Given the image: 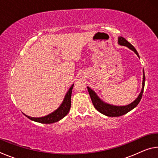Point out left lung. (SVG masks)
<instances>
[{
    "mask_svg": "<svg viewBox=\"0 0 158 158\" xmlns=\"http://www.w3.org/2000/svg\"><path fill=\"white\" fill-rule=\"evenodd\" d=\"M118 44L121 46H125L129 48L130 49L133 51L137 56L139 58V56L138 54V52L135 47H134L132 44H131L129 42L127 41L124 37H118ZM144 85H145V74H144V71L143 69V81H142V89H141V92L139 95H138L137 99H135L132 102L125 106H116V105H112L110 104L106 103L105 102L102 100L101 99L98 97V95L96 94L94 90H92L90 87L88 86L87 89L89 90V95L90 99H91L92 102L93 106H95V108L97 110L100 112L101 114L105 115L106 116L109 117H117V116H121L124 115L125 114L128 113V112L132 110L134 108H135L136 106L138 105V104L139 103L141 98H142V94L143 92L144 89Z\"/></svg>",
    "mask_w": 158,
    "mask_h": 158,
    "instance_id": "1",
    "label": "left lung"
}]
</instances>
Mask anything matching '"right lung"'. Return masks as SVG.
I'll return each mask as SVG.
<instances>
[{"mask_svg":"<svg viewBox=\"0 0 158 158\" xmlns=\"http://www.w3.org/2000/svg\"><path fill=\"white\" fill-rule=\"evenodd\" d=\"M74 86V84L71 85L69 88L68 91L67 92L66 95H65V98L63 99V101L61 103L59 107L57 109H56L52 113L47 115V116L43 117L40 118H35V117H31L28 116L27 115L24 114L25 116L28 118L29 119L32 120V121H35L37 123H44V124H50L59 121L60 120L63 118L67 114L69 113V109L71 107V95H72V90H73Z\"/></svg>","mask_w":158,"mask_h":158,"instance_id":"add662e5","label":"right lung"}]
</instances>
